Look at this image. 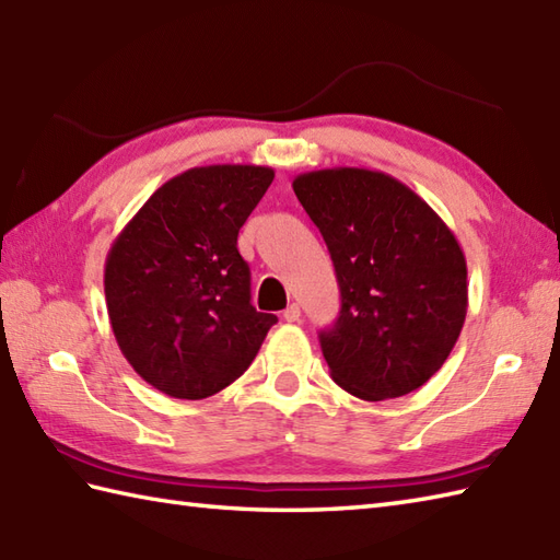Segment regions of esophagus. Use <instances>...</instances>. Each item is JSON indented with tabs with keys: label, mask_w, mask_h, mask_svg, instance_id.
<instances>
[{
	"label": "esophagus",
	"mask_w": 560,
	"mask_h": 560,
	"mask_svg": "<svg viewBox=\"0 0 560 560\" xmlns=\"http://www.w3.org/2000/svg\"><path fill=\"white\" fill-rule=\"evenodd\" d=\"M283 319H287V323H299V319H301V305L299 303H291L287 311H283Z\"/></svg>",
	"instance_id": "obj_1"
}]
</instances>
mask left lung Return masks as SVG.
<instances>
[{"label":"left lung","instance_id":"left-lung-1","mask_svg":"<svg viewBox=\"0 0 560 560\" xmlns=\"http://www.w3.org/2000/svg\"><path fill=\"white\" fill-rule=\"evenodd\" d=\"M335 261L341 311L319 331L331 380L365 401L419 389L467 317V259L445 221L392 175L325 168L293 180Z\"/></svg>","mask_w":560,"mask_h":560}]
</instances>
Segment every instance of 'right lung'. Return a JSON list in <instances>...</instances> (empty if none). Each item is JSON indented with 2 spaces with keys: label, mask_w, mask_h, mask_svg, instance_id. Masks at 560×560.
I'll return each instance as SVG.
<instances>
[{
  "label": "right lung",
  "mask_w": 560,
  "mask_h": 560,
  "mask_svg": "<svg viewBox=\"0 0 560 560\" xmlns=\"http://www.w3.org/2000/svg\"><path fill=\"white\" fill-rule=\"evenodd\" d=\"M265 165H205L161 185L105 259V303L129 365L175 399L241 377L277 315L249 303L237 233L265 197Z\"/></svg>",
  "instance_id": "right-lung-1"
}]
</instances>
